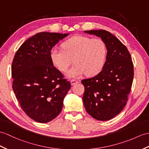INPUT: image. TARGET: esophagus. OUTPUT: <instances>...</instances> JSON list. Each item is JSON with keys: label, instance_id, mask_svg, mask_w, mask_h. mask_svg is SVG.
<instances>
[{"label": "esophagus", "instance_id": "esophagus-1", "mask_svg": "<svg viewBox=\"0 0 149 149\" xmlns=\"http://www.w3.org/2000/svg\"><path fill=\"white\" fill-rule=\"evenodd\" d=\"M70 83H71V85L72 86H74V85H75V84H77V83L79 82L77 81H76V80H74V79H72V80H70Z\"/></svg>", "mask_w": 149, "mask_h": 149}]
</instances>
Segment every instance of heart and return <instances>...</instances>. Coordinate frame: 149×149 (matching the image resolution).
I'll use <instances>...</instances> for the list:
<instances>
[{
	"mask_svg": "<svg viewBox=\"0 0 149 149\" xmlns=\"http://www.w3.org/2000/svg\"><path fill=\"white\" fill-rule=\"evenodd\" d=\"M63 49L53 48L50 51L52 63L58 70L66 72L72 63H75L68 71V78H79L86 73L95 75L102 71L107 56V47L100 39L76 36L62 44Z\"/></svg>",
	"mask_w": 149,
	"mask_h": 149,
	"instance_id": "b5f03b06",
	"label": "heart"
}]
</instances>
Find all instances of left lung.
<instances>
[{
  "label": "left lung",
  "mask_w": 149,
  "mask_h": 149,
  "mask_svg": "<svg viewBox=\"0 0 149 149\" xmlns=\"http://www.w3.org/2000/svg\"><path fill=\"white\" fill-rule=\"evenodd\" d=\"M100 37L107 47L102 70L95 77L83 79L82 100L87 112L96 120L112 119L126 105L133 80V64L127 47L108 31H84Z\"/></svg>",
  "instance_id": "left-lung-1"
}]
</instances>
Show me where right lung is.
Listing matches in <instances>:
<instances>
[{"mask_svg":"<svg viewBox=\"0 0 149 149\" xmlns=\"http://www.w3.org/2000/svg\"><path fill=\"white\" fill-rule=\"evenodd\" d=\"M69 33L40 32L27 39L14 57L13 89L24 112L40 123L59 115L70 89L69 81L54 67L50 51Z\"/></svg>","mask_w":149,"mask_h":149,"instance_id":"right-lung-1","label":"right lung"}]
</instances>
